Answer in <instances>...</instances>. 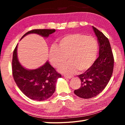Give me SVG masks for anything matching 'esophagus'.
Instances as JSON below:
<instances>
[{
    "label": "esophagus",
    "instance_id": "34e87169",
    "mask_svg": "<svg viewBox=\"0 0 125 125\" xmlns=\"http://www.w3.org/2000/svg\"><path fill=\"white\" fill-rule=\"evenodd\" d=\"M64 78H68V79H71L72 78V76H69V75H64Z\"/></svg>",
    "mask_w": 125,
    "mask_h": 125
}]
</instances>
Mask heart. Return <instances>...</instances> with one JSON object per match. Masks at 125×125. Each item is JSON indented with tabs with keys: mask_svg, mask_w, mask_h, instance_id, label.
Instances as JSON below:
<instances>
[{
	"mask_svg": "<svg viewBox=\"0 0 125 125\" xmlns=\"http://www.w3.org/2000/svg\"><path fill=\"white\" fill-rule=\"evenodd\" d=\"M98 42L94 37L80 33H71L62 37L57 46L50 48L49 60L57 68L68 59L59 71L68 75L74 74L79 70L84 72L89 69L96 60Z\"/></svg>",
	"mask_w": 125,
	"mask_h": 125,
	"instance_id": "heart-1",
	"label": "heart"
}]
</instances>
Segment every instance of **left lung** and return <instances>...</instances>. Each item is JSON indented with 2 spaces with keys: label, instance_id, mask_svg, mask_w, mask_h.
<instances>
[{
  "label": "left lung",
  "instance_id": "8db88e82",
  "mask_svg": "<svg viewBox=\"0 0 125 125\" xmlns=\"http://www.w3.org/2000/svg\"><path fill=\"white\" fill-rule=\"evenodd\" d=\"M92 27L98 39L99 56L89 70L78 75L81 80V86L74 93L83 99L92 98L100 94L108 84L114 69V56L108 39L100 31Z\"/></svg>",
  "mask_w": 125,
  "mask_h": 125
}]
</instances>
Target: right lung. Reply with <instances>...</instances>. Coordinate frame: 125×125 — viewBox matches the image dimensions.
<instances>
[{"instance_id": "add662e5", "label": "right lung", "mask_w": 125, "mask_h": 125, "mask_svg": "<svg viewBox=\"0 0 125 125\" xmlns=\"http://www.w3.org/2000/svg\"><path fill=\"white\" fill-rule=\"evenodd\" d=\"M56 31L55 29H35L26 32L21 37L30 33H36L48 37ZM16 45L13 52L12 71L14 79L20 90L29 98L37 101L48 99L56 89V83L61 75L58 73L48 61L35 69H27L20 64L18 58Z\"/></svg>"}]
</instances>
